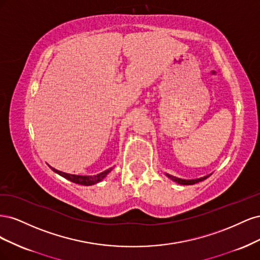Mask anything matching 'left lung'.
<instances>
[{
	"instance_id": "obj_1",
	"label": "left lung",
	"mask_w": 260,
	"mask_h": 260,
	"mask_svg": "<svg viewBox=\"0 0 260 260\" xmlns=\"http://www.w3.org/2000/svg\"><path fill=\"white\" fill-rule=\"evenodd\" d=\"M210 175H211V174H210ZM210 175L204 176V177H202V178H198V179L186 180V179H181V178H177V177H175V176H171V175H169V174H166V176H167L170 180L175 181V182H177V183H179V184H182V185H192V184H195V183H199V182H201V181L207 179Z\"/></svg>"
}]
</instances>
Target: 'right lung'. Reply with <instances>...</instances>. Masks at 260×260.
I'll return each mask as SVG.
<instances>
[{
  "label": "right lung",
  "instance_id": "obj_1",
  "mask_svg": "<svg viewBox=\"0 0 260 260\" xmlns=\"http://www.w3.org/2000/svg\"><path fill=\"white\" fill-rule=\"evenodd\" d=\"M54 172H56L57 175L64 177L65 179L72 181V182L74 183H77V184H81V185H93V184H96L99 183L100 181L103 180L109 172H111L113 170V168H109L103 172H101V174H98V175H94V176H79V175H70V174H66V172H62V171H59L57 169H55L51 166H49Z\"/></svg>",
  "mask_w": 260,
  "mask_h": 260
}]
</instances>
